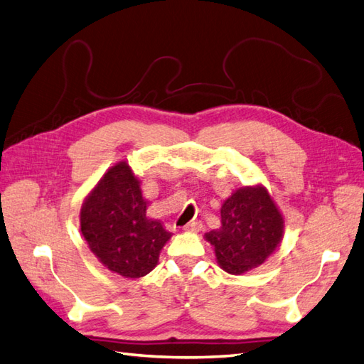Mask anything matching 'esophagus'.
<instances>
[{
    "mask_svg": "<svg viewBox=\"0 0 364 364\" xmlns=\"http://www.w3.org/2000/svg\"><path fill=\"white\" fill-rule=\"evenodd\" d=\"M200 230H202L200 222H190L183 227V231H188V232H199Z\"/></svg>",
    "mask_w": 364,
    "mask_h": 364,
    "instance_id": "esophagus-1",
    "label": "esophagus"
}]
</instances>
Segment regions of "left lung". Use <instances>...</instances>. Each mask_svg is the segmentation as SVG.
<instances>
[{"mask_svg":"<svg viewBox=\"0 0 364 364\" xmlns=\"http://www.w3.org/2000/svg\"><path fill=\"white\" fill-rule=\"evenodd\" d=\"M284 218L262 183L234 190L220 208V228L205 232L219 267L240 276L260 267L280 247Z\"/></svg>","mask_w":364,"mask_h":364,"instance_id":"obj_1","label":"left lung"}]
</instances>
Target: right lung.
<instances>
[{
  "label": "right lung",
  "instance_id": "obj_1",
  "mask_svg": "<svg viewBox=\"0 0 364 364\" xmlns=\"http://www.w3.org/2000/svg\"><path fill=\"white\" fill-rule=\"evenodd\" d=\"M149 200L127 161L104 173L81 205V232L104 267L125 279H139L154 269L171 239L164 223L146 215Z\"/></svg>",
  "mask_w": 364,
  "mask_h": 364
}]
</instances>
